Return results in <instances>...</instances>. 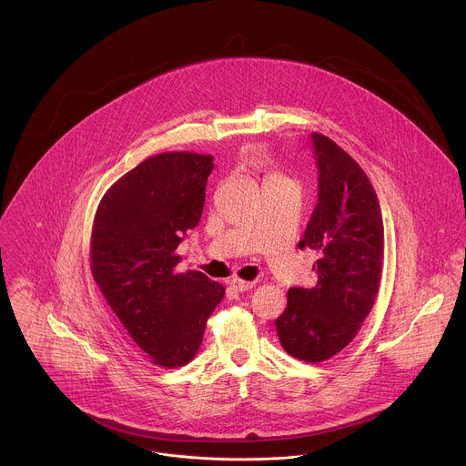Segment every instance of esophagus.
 <instances>
[{"instance_id":"obj_1","label":"esophagus","mask_w":466,"mask_h":466,"mask_svg":"<svg viewBox=\"0 0 466 466\" xmlns=\"http://www.w3.org/2000/svg\"><path fill=\"white\" fill-rule=\"evenodd\" d=\"M230 286L236 288L238 291H248L256 286V282H250V280H243V279H232L230 280Z\"/></svg>"}]
</instances>
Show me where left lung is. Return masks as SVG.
Returning a JSON list of instances; mask_svg holds the SVG:
<instances>
[{
	"label": "left lung",
	"mask_w": 466,
	"mask_h": 466,
	"mask_svg": "<svg viewBox=\"0 0 466 466\" xmlns=\"http://www.w3.org/2000/svg\"><path fill=\"white\" fill-rule=\"evenodd\" d=\"M318 160V204L300 248L319 258L314 288H291L275 319L282 349L306 362L341 352L373 308L384 258V225L371 182L361 166L323 134L312 132Z\"/></svg>",
	"instance_id": "left-lung-1"
}]
</instances>
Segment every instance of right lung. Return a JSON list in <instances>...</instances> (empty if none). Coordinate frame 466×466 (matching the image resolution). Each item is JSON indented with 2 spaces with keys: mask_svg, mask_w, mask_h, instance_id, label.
<instances>
[{
  "mask_svg": "<svg viewBox=\"0 0 466 466\" xmlns=\"http://www.w3.org/2000/svg\"><path fill=\"white\" fill-rule=\"evenodd\" d=\"M212 160L148 157L106 189L93 223V279L130 339L164 368L195 358L225 295L202 271H175L182 234L202 218Z\"/></svg>",
  "mask_w": 466,
  "mask_h": 466,
  "instance_id": "1",
  "label": "right lung"
}]
</instances>
